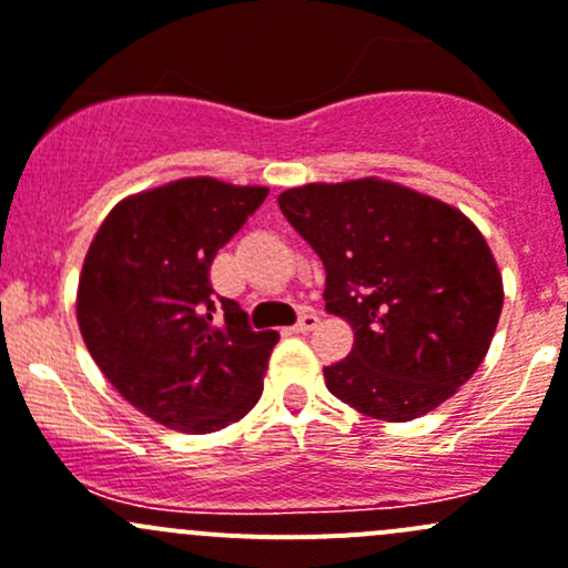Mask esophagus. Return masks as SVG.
I'll return each mask as SVG.
<instances>
[{
    "instance_id": "34e87169",
    "label": "esophagus",
    "mask_w": 568,
    "mask_h": 568,
    "mask_svg": "<svg viewBox=\"0 0 568 568\" xmlns=\"http://www.w3.org/2000/svg\"><path fill=\"white\" fill-rule=\"evenodd\" d=\"M317 323H320L317 314H314V312H303L301 320H297V323L292 325V331H297V334H306V331L317 328Z\"/></svg>"
}]
</instances>
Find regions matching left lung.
Returning a JSON list of instances; mask_svg holds the SVG:
<instances>
[{
  "label": "left lung",
  "instance_id": "obj_1",
  "mask_svg": "<svg viewBox=\"0 0 568 568\" xmlns=\"http://www.w3.org/2000/svg\"><path fill=\"white\" fill-rule=\"evenodd\" d=\"M284 217L325 267V308L353 351L323 369L356 412L408 423L450 400L486 358L503 276L480 229L456 206L364 176L278 195Z\"/></svg>",
  "mask_w": 568,
  "mask_h": 568
}]
</instances>
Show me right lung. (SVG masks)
<instances>
[{
    "label": "right lung",
    "mask_w": 568,
    "mask_h": 568,
    "mask_svg": "<svg viewBox=\"0 0 568 568\" xmlns=\"http://www.w3.org/2000/svg\"><path fill=\"white\" fill-rule=\"evenodd\" d=\"M267 193L176 179L118 201L88 248L77 286L85 347L118 395L165 428L212 434L260 403L278 334L251 331L237 303L215 297L210 267Z\"/></svg>",
    "instance_id": "obj_1"
}]
</instances>
